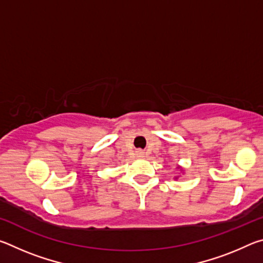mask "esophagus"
I'll return each instance as SVG.
<instances>
[{
  "mask_svg": "<svg viewBox=\"0 0 263 263\" xmlns=\"http://www.w3.org/2000/svg\"><path fill=\"white\" fill-rule=\"evenodd\" d=\"M144 155H145V153L142 152V151H137V157L138 158H144Z\"/></svg>",
  "mask_w": 263,
  "mask_h": 263,
  "instance_id": "esophagus-1",
  "label": "esophagus"
}]
</instances>
